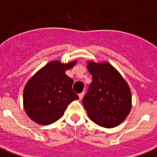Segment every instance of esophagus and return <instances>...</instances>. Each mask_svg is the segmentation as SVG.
Masks as SVG:
<instances>
[{
    "label": "esophagus",
    "mask_w": 157,
    "mask_h": 157,
    "mask_svg": "<svg viewBox=\"0 0 157 157\" xmlns=\"http://www.w3.org/2000/svg\"><path fill=\"white\" fill-rule=\"evenodd\" d=\"M83 96H84V93H83V92L80 93V94H79V99H80V100H82V99L83 98Z\"/></svg>",
    "instance_id": "34e87169"
}]
</instances>
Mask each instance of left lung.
Returning <instances> with one entry per match:
<instances>
[{"label":"left lung","instance_id":"obj_1","mask_svg":"<svg viewBox=\"0 0 157 157\" xmlns=\"http://www.w3.org/2000/svg\"><path fill=\"white\" fill-rule=\"evenodd\" d=\"M92 76L82 100L90 119L99 126L113 128L127 118L131 110V92L119 72L108 62H87Z\"/></svg>","mask_w":157,"mask_h":157}]
</instances>
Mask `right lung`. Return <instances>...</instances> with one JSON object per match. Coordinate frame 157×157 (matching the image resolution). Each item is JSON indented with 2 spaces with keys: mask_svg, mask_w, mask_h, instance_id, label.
I'll list each match as a JSON object with an SVG mask.
<instances>
[{
  "mask_svg": "<svg viewBox=\"0 0 157 157\" xmlns=\"http://www.w3.org/2000/svg\"><path fill=\"white\" fill-rule=\"evenodd\" d=\"M76 64L53 60L35 73L23 90V107L27 115L37 124L48 125L64 114L67 106L79 99L72 90L73 80L65 71Z\"/></svg>",
  "mask_w": 157,
  "mask_h": 157,
  "instance_id": "1",
  "label": "right lung"
}]
</instances>
